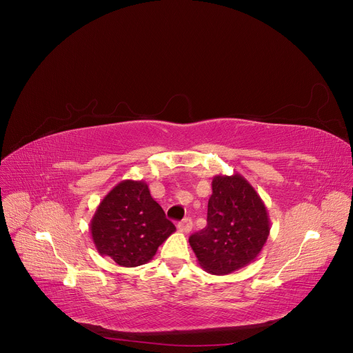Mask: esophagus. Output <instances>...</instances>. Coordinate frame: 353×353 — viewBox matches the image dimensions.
I'll return each mask as SVG.
<instances>
[{"label":"esophagus","mask_w":353,"mask_h":353,"mask_svg":"<svg viewBox=\"0 0 353 353\" xmlns=\"http://www.w3.org/2000/svg\"><path fill=\"white\" fill-rule=\"evenodd\" d=\"M178 230L181 231V232H190L191 230H192V221H191V218H183L182 221H179L178 223Z\"/></svg>","instance_id":"obj_1"}]
</instances>
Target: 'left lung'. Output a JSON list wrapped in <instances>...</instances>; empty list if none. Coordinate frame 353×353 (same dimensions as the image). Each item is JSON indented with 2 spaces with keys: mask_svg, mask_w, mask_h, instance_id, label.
<instances>
[{
  "mask_svg": "<svg viewBox=\"0 0 353 353\" xmlns=\"http://www.w3.org/2000/svg\"><path fill=\"white\" fill-rule=\"evenodd\" d=\"M270 234V218L257 191L240 174L215 175L207 225L190 237L205 272L230 274L253 263Z\"/></svg>",
  "mask_w": 353,
  "mask_h": 353,
  "instance_id": "1",
  "label": "left lung"
}]
</instances>
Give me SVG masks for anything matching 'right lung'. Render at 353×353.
I'll list each match as a JSON object with an SVG mask.
<instances>
[{
    "mask_svg": "<svg viewBox=\"0 0 353 353\" xmlns=\"http://www.w3.org/2000/svg\"><path fill=\"white\" fill-rule=\"evenodd\" d=\"M150 196L145 181L125 179L108 192L90 221L92 240L100 256L122 267L142 265L175 231Z\"/></svg>",
    "mask_w": 353,
    "mask_h": 353,
    "instance_id": "1",
    "label": "right lung"
}]
</instances>
